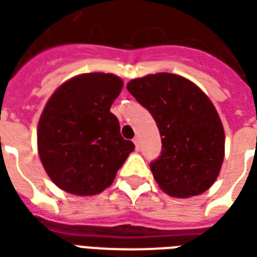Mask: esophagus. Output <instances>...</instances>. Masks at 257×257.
<instances>
[{"label": "esophagus", "mask_w": 257, "mask_h": 257, "mask_svg": "<svg viewBox=\"0 0 257 257\" xmlns=\"http://www.w3.org/2000/svg\"><path fill=\"white\" fill-rule=\"evenodd\" d=\"M134 143H135V147H136V150H139V147H141V141H139V138H138V136H135L134 138Z\"/></svg>", "instance_id": "esophagus-1"}]
</instances>
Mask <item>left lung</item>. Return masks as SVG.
Returning <instances> with one entry per match:
<instances>
[{
  "label": "left lung",
  "instance_id": "1",
  "mask_svg": "<svg viewBox=\"0 0 257 257\" xmlns=\"http://www.w3.org/2000/svg\"><path fill=\"white\" fill-rule=\"evenodd\" d=\"M126 89L157 123L161 153L150 163L156 182L170 196H196L218 177L224 129L209 97L191 80L154 73L131 80Z\"/></svg>",
  "mask_w": 257,
  "mask_h": 257
}]
</instances>
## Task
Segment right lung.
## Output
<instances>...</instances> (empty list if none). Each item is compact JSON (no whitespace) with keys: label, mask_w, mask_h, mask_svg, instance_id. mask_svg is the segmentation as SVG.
Returning <instances> with one entry per match:
<instances>
[{"label":"right lung","mask_w":257,"mask_h":257,"mask_svg":"<svg viewBox=\"0 0 257 257\" xmlns=\"http://www.w3.org/2000/svg\"><path fill=\"white\" fill-rule=\"evenodd\" d=\"M111 73H85L60 86L44 107L37 146L44 170L62 191L91 196L108 188L135 145L110 108L122 90Z\"/></svg>","instance_id":"obj_1"}]
</instances>
